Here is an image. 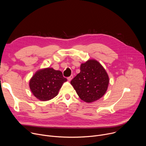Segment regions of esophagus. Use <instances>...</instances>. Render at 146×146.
Here are the masks:
<instances>
[{
    "label": "esophagus",
    "instance_id": "1",
    "mask_svg": "<svg viewBox=\"0 0 146 146\" xmlns=\"http://www.w3.org/2000/svg\"><path fill=\"white\" fill-rule=\"evenodd\" d=\"M73 75H71L70 77H68V80L69 81H70L73 79Z\"/></svg>",
    "mask_w": 146,
    "mask_h": 146
}]
</instances>
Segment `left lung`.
<instances>
[{
  "label": "left lung",
  "instance_id": "8db88e82",
  "mask_svg": "<svg viewBox=\"0 0 146 146\" xmlns=\"http://www.w3.org/2000/svg\"><path fill=\"white\" fill-rule=\"evenodd\" d=\"M80 98L87 103L99 99L105 94L109 76L99 62L90 59L80 66V72L70 81Z\"/></svg>",
  "mask_w": 146,
  "mask_h": 146
}]
</instances>
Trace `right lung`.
I'll list each match as a JSON object with an SVG mask.
<instances>
[{
    "instance_id": "right-lung-1",
    "label": "right lung",
    "mask_w": 146,
    "mask_h": 146,
    "mask_svg": "<svg viewBox=\"0 0 146 146\" xmlns=\"http://www.w3.org/2000/svg\"><path fill=\"white\" fill-rule=\"evenodd\" d=\"M66 81L60 71L48 68L36 72L29 81V87L36 98L47 101L58 95L62 84Z\"/></svg>"
}]
</instances>
